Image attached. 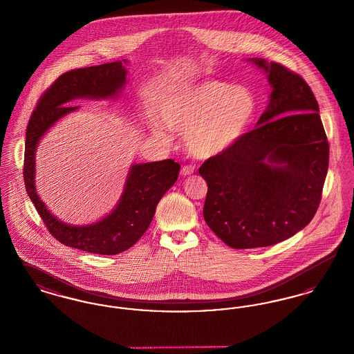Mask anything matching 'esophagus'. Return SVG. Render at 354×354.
Listing matches in <instances>:
<instances>
[{
  "instance_id": "esophagus-1",
  "label": "esophagus",
  "mask_w": 354,
  "mask_h": 354,
  "mask_svg": "<svg viewBox=\"0 0 354 354\" xmlns=\"http://www.w3.org/2000/svg\"><path fill=\"white\" fill-rule=\"evenodd\" d=\"M195 172V167L194 166H183L180 169V175L182 176H188V175H192Z\"/></svg>"
}]
</instances>
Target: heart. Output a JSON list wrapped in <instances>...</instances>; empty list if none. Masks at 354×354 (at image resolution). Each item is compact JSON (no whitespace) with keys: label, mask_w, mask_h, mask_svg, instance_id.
Segmentation results:
<instances>
[{"label":"heart","mask_w":354,"mask_h":354,"mask_svg":"<svg viewBox=\"0 0 354 354\" xmlns=\"http://www.w3.org/2000/svg\"><path fill=\"white\" fill-rule=\"evenodd\" d=\"M254 114L252 94L221 81L183 88L156 111L165 127L185 133L187 151L201 159L231 150L247 133Z\"/></svg>","instance_id":"b5f03b06"}]
</instances>
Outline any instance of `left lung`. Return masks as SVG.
I'll list each match as a JSON object with an SVG mask.
<instances>
[{"label":"left lung","mask_w":354,"mask_h":354,"mask_svg":"<svg viewBox=\"0 0 354 354\" xmlns=\"http://www.w3.org/2000/svg\"><path fill=\"white\" fill-rule=\"evenodd\" d=\"M270 84L256 129L199 169L208 191L207 225L235 250L270 247L313 219L328 172L329 145L320 109L299 74L250 58Z\"/></svg>","instance_id":"obj_1"}]
</instances>
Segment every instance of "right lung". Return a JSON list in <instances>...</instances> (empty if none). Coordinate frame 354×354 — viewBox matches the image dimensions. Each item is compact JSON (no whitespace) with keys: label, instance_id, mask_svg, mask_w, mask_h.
Listing matches in <instances>:
<instances>
[{"label":"right lung","instance_id":"right-lung-1","mask_svg":"<svg viewBox=\"0 0 354 354\" xmlns=\"http://www.w3.org/2000/svg\"><path fill=\"white\" fill-rule=\"evenodd\" d=\"M127 61L70 70L42 95L26 129L25 188L49 232L62 244L97 254H117L133 247L147 231L162 196L178 179L180 165L172 159L135 163L126 176L117 205L101 220L84 225L64 223L41 201L35 188V152L42 136L80 106L75 100H113L127 84Z\"/></svg>","mask_w":354,"mask_h":354}]
</instances>
